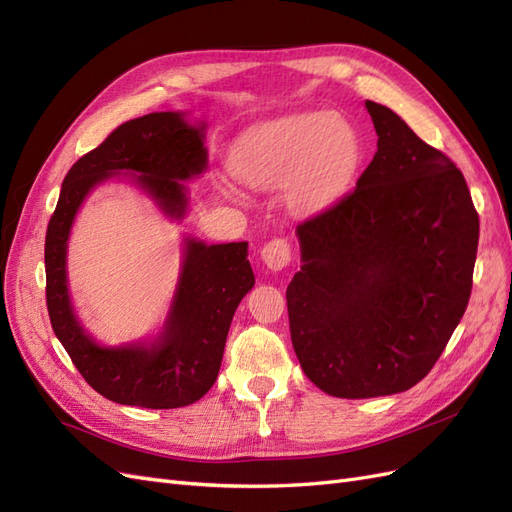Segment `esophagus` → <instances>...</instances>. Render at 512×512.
Instances as JSON below:
<instances>
[{"instance_id":"esophagus-1","label":"esophagus","mask_w":512,"mask_h":512,"mask_svg":"<svg viewBox=\"0 0 512 512\" xmlns=\"http://www.w3.org/2000/svg\"><path fill=\"white\" fill-rule=\"evenodd\" d=\"M260 258L267 265V269L282 271L290 265V243L286 239H271L260 250Z\"/></svg>"}]
</instances>
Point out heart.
<instances>
[{
    "label": "heart",
    "mask_w": 512,
    "mask_h": 512,
    "mask_svg": "<svg viewBox=\"0 0 512 512\" xmlns=\"http://www.w3.org/2000/svg\"><path fill=\"white\" fill-rule=\"evenodd\" d=\"M363 160L354 123L337 113L286 115L247 134L232 156V170L256 190L284 183L292 211L309 213L346 192Z\"/></svg>",
    "instance_id": "1"
}]
</instances>
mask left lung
Listing matches in <instances>:
<instances>
[{
    "label": "left lung",
    "instance_id": "obj_1",
    "mask_svg": "<svg viewBox=\"0 0 512 512\" xmlns=\"http://www.w3.org/2000/svg\"><path fill=\"white\" fill-rule=\"evenodd\" d=\"M378 151L356 188L297 226L286 290L292 348L320 391H408L466 312L478 213L461 170L391 108L367 100Z\"/></svg>",
    "mask_w": 512,
    "mask_h": 512
}]
</instances>
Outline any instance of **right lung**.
Returning <instances> with one entry per match:
<instances>
[{
	"label": "right lung",
	"instance_id": "right-lung-1",
	"mask_svg": "<svg viewBox=\"0 0 512 512\" xmlns=\"http://www.w3.org/2000/svg\"><path fill=\"white\" fill-rule=\"evenodd\" d=\"M205 128V123L192 126L181 113H149L121 123L68 170L46 228V307L53 331L91 389L115 404L170 410L194 404L211 389L232 316L254 286L247 243L207 245L185 239L179 284L164 331L151 344L106 348L85 333L70 303V228L85 196L117 173H132V181L166 215L183 218L188 209L183 181L207 168Z\"/></svg>",
	"mask_w": 512,
	"mask_h": 512
}]
</instances>
